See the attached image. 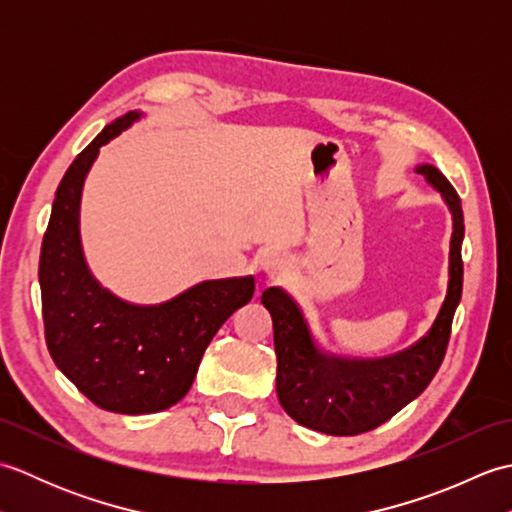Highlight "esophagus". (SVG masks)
I'll list each match as a JSON object with an SVG mask.
<instances>
[{"label": "esophagus", "mask_w": 512, "mask_h": 512, "mask_svg": "<svg viewBox=\"0 0 512 512\" xmlns=\"http://www.w3.org/2000/svg\"><path fill=\"white\" fill-rule=\"evenodd\" d=\"M288 257L284 253H279V250H268V253L264 255V262H262V268L264 273L268 277H281L288 273Z\"/></svg>", "instance_id": "esophagus-1"}]
</instances>
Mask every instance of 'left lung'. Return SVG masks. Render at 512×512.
Here are the masks:
<instances>
[{
	"label": "left lung",
	"instance_id": "obj_1",
	"mask_svg": "<svg viewBox=\"0 0 512 512\" xmlns=\"http://www.w3.org/2000/svg\"><path fill=\"white\" fill-rule=\"evenodd\" d=\"M449 206L453 233L449 250V286L436 321L409 350L374 358L330 356L321 350L299 303L286 290L268 288L264 308L273 317L277 352V396L292 420L328 436H358L416 400L442 365L451 336L455 308L462 297L464 215L458 193L433 165H418Z\"/></svg>",
	"mask_w": 512,
	"mask_h": 512
}]
</instances>
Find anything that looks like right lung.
<instances>
[{"mask_svg": "<svg viewBox=\"0 0 512 512\" xmlns=\"http://www.w3.org/2000/svg\"><path fill=\"white\" fill-rule=\"evenodd\" d=\"M143 116L116 118L65 171L39 259L52 361L96 407L127 416L169 409L187 396L215 332L255 292V277L213 279L156 306H138L92 275L81 244L83 184L99 149Z\"/></svg>", "mask_w": 512, "mask_h": 512, "instance_id": "obj_1", "label": "right lung"}]
</instances>
